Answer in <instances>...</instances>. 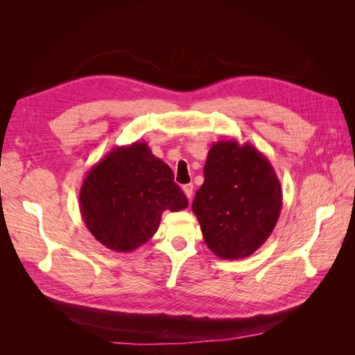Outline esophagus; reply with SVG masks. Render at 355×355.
Segmentation results:
<instances>
[{"label":"esophagus","instance_id":"obj_1","mask_svg":"<svg viewBox=\"0 0 355 355\" xmlns=\"http://www.w3.org/2000/svg\"><path fill=\"white\" fill-rule=\"evenodd\" d=\"M182 189H184L185 196L191 200V197H192V192H194V185H192V184H188V185H184V188H182Z\"/></svg>","mask_w":355,"mask_h":355}]
</instances>
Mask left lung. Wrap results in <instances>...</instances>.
<instances>
[{"mask_svg":"<svg viewBox=\"0 0 355 355\" xmlns=\"http://www.w3.org/2000/svg\"><path fill=\"white\" fill-rule=\"evenodd\" d=\"M282 206V184L261 151L237 141L211 145L192 211L214 254L222 259L253 254L274 231Z\"/></svg>","mask_w":355,"mask_h":355,"instance_id":"left-lung-1","label":"left lung"}]
</instances>
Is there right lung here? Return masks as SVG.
Here are the masks:
<instances>
[{"instance_id": "obj_1", "label": "right lung", "mask_w": 355, "mask_h": 355, "mask_svg": "<svg viewBox=\"0 0 355 355\" xmlns=\"http://www.w3.org/2000/svg\"><path fill=\"white\" fill-rule=\"evenodd\" d=\"M171 168L146 142L116 146L84 178L80 210L93 237L114 252H133L153 239L164 210L188 207Z\"/></svg>"}]
</instances>
